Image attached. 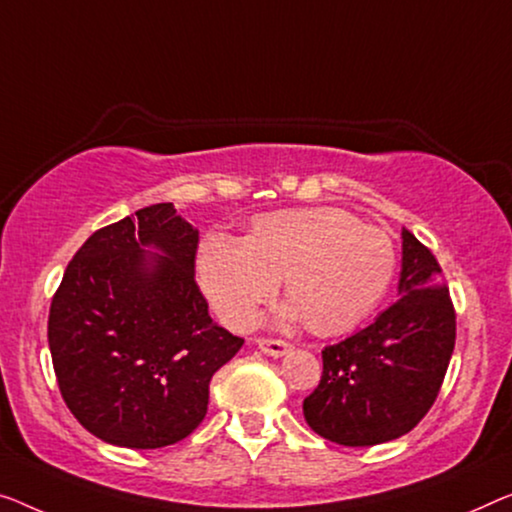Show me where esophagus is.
<instances>
[{
    "mask_svg": "<svg viewBox=\"0 0 512 512\" xmlns=\"http://www.w3.org/2000/svg\"><path fill=\"white\" fill-rule=\"evenodd\" d=\"M257 347L269 356H282L292 349V345H289L287 340H280V338H257Z\"/></svg>",
    "mask_w": 512,
    "mask_h": 512,
    "instance_id": "1",
    "label": "esophagus"
}]
</instances>
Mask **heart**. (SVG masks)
<instances>
[{"instance_id": "1", "label": "heart", "mask_w": 512, "mask_h": 512, "mask_svg": "<svg viewBox=\"0 0 512 512\" xmlns=\"http://www.w3.org/2000/svg\"><path fill=\"white\" fill-rule=\"evenodd\" d=\"M204 294L234 329L253 324L285 276L287 299L317 333L352 329L384 299L395 246L384 230L340 209H296L257 218L246 239L209 234L197 255Z\"/></svg>"}]
</instances>
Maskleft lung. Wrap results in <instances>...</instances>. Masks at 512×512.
Returning <instances> with one entry per match:
<instances>
[{"instance_id": "8db88e82", "label": "left lung", "mask_w": 512, "mask_h": 512, "mask_svg": "<svg viewBox=\"0 0 512 512\" xmlns=\"http://www.w3.org/2000/svg\"><path fill=\"white\" fill-rule=\"evenodd\" d=\"M400 301L338 345L303 400L319 437L377 446L414 430L437 400L455 347V308L432 250L402 230Z\"/></svg>"}]
</instances>
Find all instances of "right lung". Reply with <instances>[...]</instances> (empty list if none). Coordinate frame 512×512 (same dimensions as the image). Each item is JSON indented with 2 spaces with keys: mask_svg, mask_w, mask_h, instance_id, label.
Instances as JSON below:
<instances>
[{
  "mask_svg": "<svg viewBox=\"0 0 512 512\" xmlns=\"http://www.w3.org/2000/svg\"><path fill=\"white\" fill-rule=\"evenodd\" d=\"M200 236L172 202L105 225L68 262L48 315L59 393L94 437L163 448L207 416L213 372L243 340L209 317ZM164 250L149 265L143 248Z\"/></svg>",
  "mask_w": 512,
  "mask_h": 512,
  "instance_id": "obj_1",
  "label": "right lung"
}]
</instances>
